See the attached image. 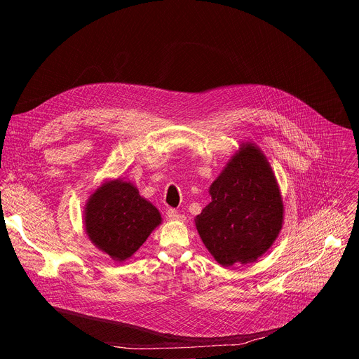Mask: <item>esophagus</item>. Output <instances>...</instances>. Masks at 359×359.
<instances>
[{"label": "esophagus", "mask_w": 359, "mask_h": 359, "mask_svg": "<svg viewBox=\"0 0 359 359\" xmlns=\"http://www.w3.org/2000/svg\"><path fill=\"white\" fill-rule=\"evenodd\" d=\"M166 216H168L169 220H175V222H183V220H184V216L180 215V213H179L177 210H175V209H169V210L166 212Z\"/></svg>", "instance_id": "obj_1"}]
</instances>
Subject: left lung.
<instances>
[{"instance_id":"obj_1","label":"left lung","mask_w":359,"mask_h":359,"mask_svg":"<svg viewBox=\"0 0 359 359\" xmlns=\"http://www.w3.org/2000/svg\"><path fill=\"white\" fill-rule=\"evenodd\" d=\"M209 194L210 203L194 217L203 244L223 267L257 262L284 223L280 186L263 150L243 142Z\"/></svg>"}]
</instances>
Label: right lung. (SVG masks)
<instances>
[{
	"label": "right lung",
	"instance_id": "obj_1",
	"mask_svg": "<svg viewBox=\"0 0 359 359\" xmlns=\"http://www.w3.org/2000/svg\"><path fill=\"white\" fill-rule=\"evenodd\" d=\"M161 224V212L122 177L102 182L85 203L83 229L88 238L119 263L130 259Z\"/></svg>",
	"mask_w": 359,
	"mask_h": 359
}]
</instances>
